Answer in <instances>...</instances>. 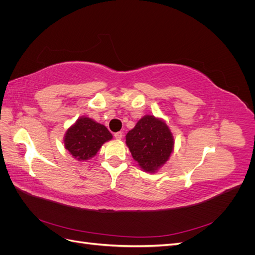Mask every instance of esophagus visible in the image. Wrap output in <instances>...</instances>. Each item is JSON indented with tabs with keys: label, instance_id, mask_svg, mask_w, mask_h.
I'll use <instances>...</instances> for the list:
<instances>
[{
	"label": "esophagus",
	"instance_id": "1",
	"mask_svg": "<svg viewBox=\"0 0 255 255\" xmlns=\"http://www.w3.org/2000/svg\"><path fill=\"white\" fill-rule=\"evenodd\" d=\"M114 137H115L116 139H117V140H120V139H122L123 135H122V133H121V132H117V133H115V134H114Z\"/></svg>",
	"mask_w": 255,
	"mask_h": 255
}]
</instances>
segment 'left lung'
I'll return each instance as SVG.
<instances>
[{"label": "left lung", "instance_id": "8db88e82", "mask_svg": "<svg viewBox=\"0 0 255 255\" xmlns=\"http://www.w3.org/2000/svg\"><path fill=\"white\" fill-rule=\"evenodd\" d=\"M126 143L143 171L154 173L170 157L174 139L164 120L145 115L128 130Z\"/></svg>", "mask_w": 255, "mask_h": 255}]
</instances>
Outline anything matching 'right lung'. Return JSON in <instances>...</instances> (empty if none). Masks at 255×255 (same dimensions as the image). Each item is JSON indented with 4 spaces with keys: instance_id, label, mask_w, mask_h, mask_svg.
Wrapping results in <instances>:
<instances>
[{
    "instance_id": "obj_1",
    "label": "right lung",
    "mask_w": 255,
    "mask_h": 255,
    "mask_svg": "<svg viewBox=\"0 0 255 255\" xmlns=\"http://www.w3.org/2000/svg\"><path fill=\"white\" fill-rule=\"evenodd\" d=\"M112 138L106 127L88 117H81L67 129L64 143L71 155L82 161L94 157L102 144Z\"/></svg>"
}]
</instances>
